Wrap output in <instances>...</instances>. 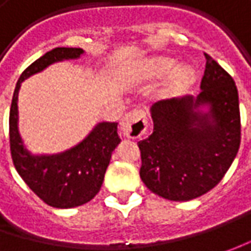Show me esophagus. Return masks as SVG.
I'll use <instances>...</instances> for the list:
<instances>
[{
    "label": "esophagus",
    "mask_w": 251,
    "mask_h": 251,
    "mask_svg": "<svg viewBox=\"0 0 251 251\" xmlns=\"http://www.w3.org/2000/svg\"><path fill=\"white\" fill-rule=\"evenodd\" d=\"M147 127H148V121L142 110H131L123 117L120 124L121 134L131 140H137L141 135H144Z\"/></svg>",
    "instance_id": "34e87169"
}]
</instances>
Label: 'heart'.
<instances>
[{
    "label": "heart",
    "mask_w": 251,
    "mask_h": 251,
    "mask_svg": "<svg viewBox=\"0 0 251 251\" xmlns=\"http://www.w3.org/2000/svg\"><path fill=\"white\" fill-rule=\"evenodd\" d=\"M175 60L172 58H168V57H159V58H155L152 61V65H151V75L153 76H163L169 74L173 68H175ZM194 79V74L191 71V68L188 67H181V68H177L172 78H170V83H169V88L170 91H178V89H183L188 86L190 83L193 82Z\"/></svg>",
    "instance_id": "heart-1"
}]
</instances>
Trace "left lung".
<instances>
[{"instance_id": "1", "label": "left lung", "mask_w": 251, "mask_h": 251, "mask_svg": "<svg viewBox=\"0 0 251 251\" xmlns=\"http://www.w3.org/2000/svg\"><path fill=\"white\" fill-rule=\"evenodd\" d=\"M205 60L197 98L153 103V131L138 142L141 180L152 193L170 201L194 200L212 190L240 147L235 81L212 57L205 54Z\"/></svg>"}]
</instances>
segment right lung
I'll use <instances>...</instances> for the list:
<instances>
[{"label": "right lung", "mask_w": 251, "mask_h": 251, "mask_svg": "<svg viewBox=\"0 0 251 251\" xmlns=\"http://www.w3.org/2000/svg\"><path fill=\"white\" fill-rule=\"evenodd\" d=\"M82 49L57 47L25 70L15 86L9 111V144L15 169L39 198L54 208L86 204L101 187L111 152L120 144L117 123H99L88 137L71 150L54 155H32L25 148L18 130V93L26 78L64 60H75Z\"/></svg>", "instance_id": "right-lung-1"}]
</instances>
